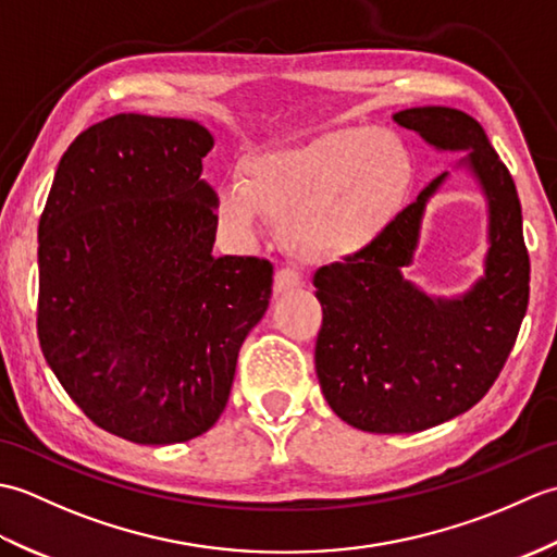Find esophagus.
Instances as JSON below:
<instances>
[{"mask_svg":"<svg viewBox=\"0 0 557 557\" xmlns=\"http://www.w3.org/2000/svg\"><path fill=\"white\" fill-rule=\"evenodd\" d=\"M299 285H301L299 272H294L289 268H282V270L275 272V285H272V287H275V294H285V292L299 287Z\"/></svg>","mask_w":557,"mask_h":557,"instance_id":"34e87169","label":"esophagus"}]
</instances>
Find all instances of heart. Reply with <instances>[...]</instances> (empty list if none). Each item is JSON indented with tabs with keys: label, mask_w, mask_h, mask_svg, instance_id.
<instances>
[{
	"label": "heart",
	"mask_w": 557,
	"mask_h": 557,
	"mask_svg": "<svg viewBox=\"0 0 557 557\" xmlns=\"http://www.w3.org/2000/svg\"><path fill=\"white\" fill-rule=\"evenodd\" d=\"M413 158L393 134L337 128L244 162L242 180L218 191V210L248 234L263 212L280 222L282 242L311 263L357 256L381 239L405 203Z\"/></svg>",
	"instance_id": "1"
}]
</instances>
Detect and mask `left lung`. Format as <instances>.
<instances>
[{
    "mask_svg": "<svg viewBox=\"0 0 557 557\" xmlns=\"http://www.w3.org/2000/svg\"><path fill=\"white\" fill-rule=\"evenodd\" d=\"M395 122L459 164L488 200L486 275L457 299H433L401 275L429 198L447 172L389 222L381 239L313 275L323 306L315 373L342 421L369 433H417L455 419L488 393L510 357L529 304L522 206L483 126L453 108H411Z\"/></svg>",
    "mask_w": 557,
    "mask_h": 557,
    "instance_id": "obj_1",
    "label": "left lung"
}]
</instances>
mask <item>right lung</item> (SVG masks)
Masks as SVG:
<instances>
[{
  "mask_svg": "<svg viewBox=\"0 0 557 557\" xmlns=\"http://www.w3.org/2000/svg\"><path fill=\"white\" fill-rule=\"evenodd\" d=\"M212 144L174 116L92 124L59 160L38 224L45 361L92 423L138 445L212 429L270 304V260L212 256Z\"/></svg>",
  "mask_w": 557,
  "mask_h": 557,
  "instance_id": "obj_1",
  "label": "right lung"
}]
</instances>
